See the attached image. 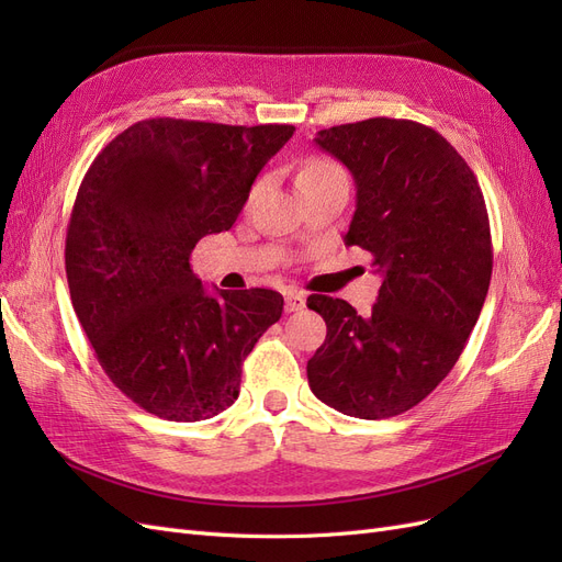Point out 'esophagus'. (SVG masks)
<instances>
[{"instance_id":"34e87169","label":"esophagus","mask_w":562,"mask_h":562,"mask_svg":"<svg viewBox=\"0 0 562 562\" xmlns=\"http://www.w3.org/2000/svg\"><path fill=\"white\" fill-rule=\"evenodd\" d=\"M304 304H307V300H304L302 293H297V291L285 293V312H300V310H304Z\"/></svg>"}]
</instances>
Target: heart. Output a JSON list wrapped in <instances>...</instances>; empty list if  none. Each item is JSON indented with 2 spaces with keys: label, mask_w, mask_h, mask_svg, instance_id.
I'll use <instances>...</instances> for the list:
<instances>
[{
  "label": "heart",
  "mask_w": 562,
  "mask_h": 562,
  "mask_svg": "<svg viewBox=\"0 0 562 562\" xmlns=\"http://www.w3.org/2000/svg\"><path fill=\"white\" fill-rule=\"evenodd\" d=\"M330 178H347L342 168L328 159H310L302 166L297 173V187L304 182H316V180H330Z\"/></svg>",
  "instance_id": "b5f03b06"
}]
</instances>
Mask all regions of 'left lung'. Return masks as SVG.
<instances>
[{
  "label": "left lung",
  "mask_w": 562,
  "mask_h": 562,
  "mask_svg": "<svg viewBox=\"0 0 562 562\" xmlns=\"http://www.w3.org/2000/svg\"><path fill=\"white\" fill-rule=\"evenodd\" d=\"M314 143L356 182L347 246L382 274L370 316L310 295L328 335L307 361L314 396L359 419L411 411L446 380L481 316L492 277L485 199L469 164L434 128L375 116Z\"/></svg>",
  "instance_id": "obj_1"
}]
</instances>
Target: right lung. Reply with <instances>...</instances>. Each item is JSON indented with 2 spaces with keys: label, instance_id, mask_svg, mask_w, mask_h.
Listing matches in <instances>:
<instances>
[{
  "label": "right lung",
  "instance_id": "obj_1",
  "mask_svg": "<svg viewBox=\"0 0 562 562\" xmlns=\"http://www.w3.org/2000/svg\"><path fill=\"white\" fill-rule=\"evenodd\" d=\"M293 131L145 119L83 176L65 239L72 307L112 384L145 413L199 422L239 398L244 359L281 318L283 297L267 288L211 295L190 255L236 223Z\"/></svg>",
  "mask_w": 562,
  "mask_h": 562
}]
</instances>
